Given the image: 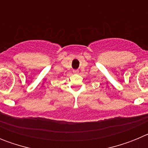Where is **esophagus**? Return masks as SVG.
Here are the masks:
<instances>
[{
  "mask_svg": "<svg viewBox=\"0 0 148 148\" xmlns=\"http://www.w3.org/2000/svg\"><path fill=\"white\" fill-rule=\"evenodd\" d=\"M73 73H78V70H73Z\"/></svg>",
  "mask_w": 148,
  "mask_h": 148,
  "instance_id": "obj_1",
  "label": "esophagus"
}]
</instances>
